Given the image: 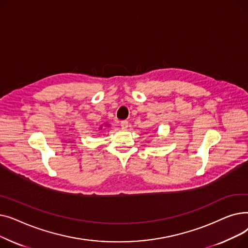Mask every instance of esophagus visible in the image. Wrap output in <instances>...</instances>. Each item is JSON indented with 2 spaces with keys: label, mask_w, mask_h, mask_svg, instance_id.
Returning a JSON list of instances; mask_svg holds the SVG:
<instances>
[{
  "label": "esophagus",
  "mask_w": 248,
  "mask_h": 248,
  "mask_svg": "<svg viewBox=\"0 0 248 248\" xmlns=\"http://www.w3.org/2000/svg\"><path fill=\"white\" fill-rule=\"evenodd\" d=\"M121 126H122V128H124V129L127 128V126H128V122H127V121H122V122H121Z\"/></svg>",
  "instance_id": "esophagus-1"
}]
</instances>
